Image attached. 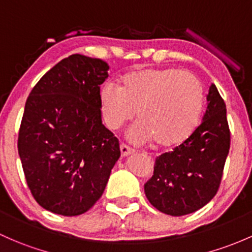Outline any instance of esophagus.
Listing matches in <instances>:
<instances>
[{
    "label": "esophagus",
    "mask_w": 252,
    "mask_h": 252,
    "mask_svg": "<svg viewBox=\"0 0 252 252\" xmlns=\"http://www.w3.org/2000/svg\"><path fill=\"white\" fill-rule=\"evenodd\" d=\"M120 151H121V155H123V156H128V155H131V154L134 153L133 149H132L131 147H128V145H126V144H121L120 145Z\"/></svg>",
    "instance_id": "esophagus-1"
}]
</instances>
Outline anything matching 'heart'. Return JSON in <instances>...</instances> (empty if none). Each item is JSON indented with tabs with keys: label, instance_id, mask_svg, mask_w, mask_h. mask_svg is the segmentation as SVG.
<instances>
[{
	"label": "heart",
	"instance_id": "heart-1",
	"mask_svg": "<svg viewBox=\"0 0 252 252\" xmlns=\"http://www.w3.org/2000/svg\"><path fill=\"white\" fill-rule=\"evenodd\" d=\"M203 86L190 72L174 68H140L126 73L118 86L105 84L99 104L105 125L121 128L134 115L133 142L155 140L159 147H175L193 133L203 110Z\"/></svg>",
	"mask_w": 252,
	"mask_h": 252
}]
</instances>
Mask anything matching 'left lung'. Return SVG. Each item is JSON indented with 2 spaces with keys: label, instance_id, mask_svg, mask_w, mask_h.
Wrapping results in <instances>:
<instances>
[{
  "label": "left lung",
  "instance_id": "left-lung-1",
  "mask_svg": "<svg viewBox=\"0 0 252 252\" xmlns=\"http://www.w3.org/2000/svg\"><path fill=\"white\" fill-rule=\"evenodd\" d=\"M201 125L173 151L156 158L144 185L149 202L161 213L183 216L197 212L215 196L229 151L226 104L212 84Z\"/></svg>",
  "mask_w": 252,
  "mask_h": 252
}]
</instances>
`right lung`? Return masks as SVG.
Wrapping results in <instances>:
<instances>
[{"label":"right lung","instance_id":"right-lung-1","mask_svg":"<svg viewBox=\"0 0 252 252\" xmlns=\"http://www.w3.org/2000/svg\"><path fill=\"white\" fill-rule=\"evenodd\" d=\"M107 62L74 54L39 79L25 104L18 151L37 203L75 216L101 198L120 158L118 138L102 124L99 86Z\"/></svg>","mask_w":252,"mask_h":252}]
</instances>
